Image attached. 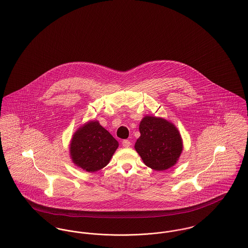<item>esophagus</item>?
Listing matches in <instances>:
<instances>
[{"instance_id": "34e87169", "label": "esophagus", "mask_w": 248, "mask_h": 248, "mask_svg": "<svg viewBox=\"0 0 248 248\" xmlns=\"http://www.w3.org/2000/svg\"><path fill=\"white\" fill-rule=\"evenodd\" d=\"M122 144H123L124 148H129L130 146H131V142L129 140H124V141L122 142Z\"/></svg>"}]
</instances>
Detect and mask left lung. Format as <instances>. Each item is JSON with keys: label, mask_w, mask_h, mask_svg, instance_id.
Listing matches in <instances>:
<instances>
[{"label": "left lung", "mask_w": 248, "mask_h": 248, "mask_svg": "<svg viewBox=\"0 0 248 248\" xmlns=\"http://www.w3.org/2000/svg\"><path fill=\"white\" fill-rule=\"evenodd\" d=\"M140 137L135 149L145 165L164 171L177 164L183 150L182 139L177 127L167 120L145 116L140 124Z\"/></svg>", "instance_id": "left-lung-1"}]
</instances>
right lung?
Returning <instances> with one entry per match:
<instances>
[{"label": "right lung", "instance_id": "right-lung-1", "mask_svg": "<svg viewBox=\"0 0 248 248\" xmlns=\"http://www.w3.org/2000/svg\"><path fill=\"white\" fill-rule=\"evenodd\" d=\"M119 143L97 121H90L77 130L70 144L72 162L87 172L105 167Z\"/></svg>", "mask_w": 248, "mask_h": 248}]
</instances>
